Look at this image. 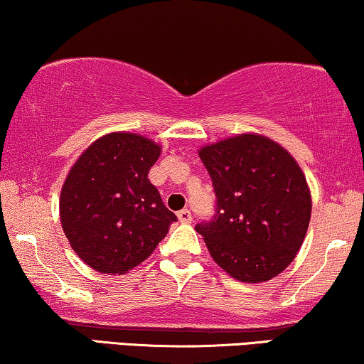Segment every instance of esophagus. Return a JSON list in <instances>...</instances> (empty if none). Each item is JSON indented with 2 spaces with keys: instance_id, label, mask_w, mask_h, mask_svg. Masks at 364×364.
Listing matches in <instances>:
<instances>
[{
  "instance_id": "obj_1",
  "label": "esophagus",
  "mask_w": 364,
  "mask_h": 364,
  "mask_svg": "<svg viewBox=\"0 0 364 364\" xmlns=\"http://www.w3.org/2000/svg\"><path fill=\"white\" fill-rule=\"evenodd\" d=\"M177 217H178V222H182V223H191L192 222V213H191V210H188V208H183V210L178 212Z\"/></svg>"
}]
</instances>
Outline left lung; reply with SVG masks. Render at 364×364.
<instances>
[{
	"instance_id": "left-lung-1",
	"label": "left lung",
	"mask_w": 364,
	"mask_h": 364,
	"mask_svg": "<svg viewBox=\"0 0 364 364\" xmlns=\"http://www.w3.org/2000/svg\"><path fill=\"white\" fill-rule=\"evenodd\" d=\"M212 177L217 215L198 223L213 262L243 283L280 275L295 260L311 217L305 173L260 134H238L198 151Z\"/></svg>"
}]
</instances>
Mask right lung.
<instances>
[{"mask_svg": "<svg viewBox=\"0 0 364 364\" xmlns=\"http://www.w3.org/2000/svg\"><path fill=\"white\" fill-rule=\"evenodd\" d=\"M162 147L132 132L94 141L69 171L59 217L69 245L96 272L121 275L142 263L177 220L149 181Z\"/></svg>", "mask_w": 364, "mask_h": 364, "instance_id": "obj_1", "label": "right lung"}]
</instances>
